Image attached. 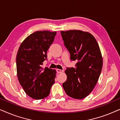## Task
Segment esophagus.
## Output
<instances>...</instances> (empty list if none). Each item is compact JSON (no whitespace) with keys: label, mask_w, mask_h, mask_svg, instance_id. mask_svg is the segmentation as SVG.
<instances>
[{"label":"esophagus","mask_w":120,"mask_h":120,"mask_svg":"<svg viewBox=\"0 0 120 120\" xmlns=\"http://www.w3.org/2000/svg\"><path fill=\"white\" fill-rule=\"evenodd\" d=\"M56 70H57V73H63V72L64 71L63 70L59 69H57Z\"/></svg>","instance_id":"esophagus-1"}]
</instances>
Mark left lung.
<instances>
[{"label": "left lung", "mask_w": 120, "mask_h": 120, "mask_svg": "<svg viewBox=\"0 0 120 120\" xmlns=\"http://www.w3.org/2000/svg\"><path fill=\"white\" fill-rule=\"evenodd\" d=\"M60 33L70 59L77 62L74 68L65 70L67 79L63 87L70 97L83 99L92 91L101 75L103 58L99 46L88 32L70 30Z\"/></svg>", "instance_id": "left-lung-1"}]
</instances>
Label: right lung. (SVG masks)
Wrapping results in <instances>:
<instances>
[{
  "label": "right lung",
  "instance_id": "obj_1",
  "mask_svg": "<svg viewBox=\"0 0 120 120\" xmlns=\"http://www.w3.org/2000/svg\"><path fill=\"white\" fill-rule=\"evenodd\" d=\"M56 32L37 31L24 39L16 56L18 80L28 96L41 99L50 94L55 83L56 71L45 67L43 62L53 42Z\"/></svg>",
  "mask_w": 120,
  "mask_h": 120
}]
</instances>
